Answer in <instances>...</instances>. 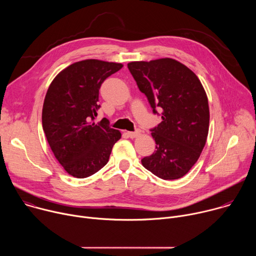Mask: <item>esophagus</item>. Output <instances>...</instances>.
<instances>
[{"label":"esophagus","mask_w":256,"mask_h":256,"mask_svg":"<svg viewBox=\"0 0 256 256\" xmlns=\"http://www.w3.org/2000/svg\"><path fill=\"white\" fill-rule=\"evenodd\" d=\"M128 136L132 138H136V136H138L140 134V130L138 128V130H136L134 132H128Z\"/></svg>","instance_id":"1"}]
</instances>
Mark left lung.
Listing matches in <instances>:
<instances>
[{"instance_id": "1", "label": "left lung", "mask_w": 256, "mask_h": 256, "mask_svg": "<svg viewBox=\"0 0 256 256\" xmlns=\"http://www.w3.org/2000/svg\"><path fill=\"white\" fill-rule=\"evenodd\" d=\"M128 68L153 114L162 118L151 128L156 151L142 164L164 180L181 178L196 164L206 142L210 112L204 87L192 70L172 58L132 62Z\"/></svg>"}]
</instances>
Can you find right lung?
<instances>
[{"label":"right lung","mask_w":256,"mask_h":256,"mask_svg":"<svg viewBox=\"0 0 256 256\" xmlns=\"http://www.w3.org/2000/svg\"><path fill=\"white\" fill-rule=\"evenodd\" d=\"M122 68L116 62L81 60L62 70L46 92L42 128L52 153L72 176L86 178L103 168L122 138L107 118L94 122L99 89Z\"/></svg>","instance_id":"1"}]
</instances>
